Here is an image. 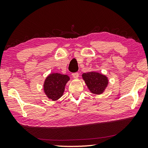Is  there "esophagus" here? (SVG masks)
Here are the masks:
<instances>
[{"label":"esophagus","instance_id":"esophagus-1","mask_svg":"<svg viewBox=\"0 0 148 148\" xmlns=\"http://www.w3.org/2000/svg\"><path fill=\"white\" fill-rule=\"evenodd\" d=\"M72 77H74V79H77V77H79V74L77 73V72H74V73H72Z\"/></svg>","mask_w":148,"mask_h":148}]
</instances>
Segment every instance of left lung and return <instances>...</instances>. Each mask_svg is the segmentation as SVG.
Masks as SVG:
<instances>
[{
    "label": "left lung",
    "instance_id": "8db88e82",
    "mask_svg": "<svg viewBox=\"0 0 148 148\" xmlns=\"http://www.w3.org/2000/svg\"><path fill=\"white\" fill-rule=\"evenodd\" d=\"M87 87L91 93L101 95L104 92L108 84V78L100 72L91 71L82 75Z\"/></svg>",
    "mask_w": 148,
    "mask_h": 148
}]
</instances>
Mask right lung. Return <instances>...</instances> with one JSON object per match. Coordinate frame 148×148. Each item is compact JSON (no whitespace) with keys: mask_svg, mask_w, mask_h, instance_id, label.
<instances>
[{"mask_svg":"<svg viewBox=\"0 0 148 148\" xmlns=\"http://www.w3.org/2000/svg\"><path fill=\"white\" fill-rule=\"evenodd\" d=\"M69 80L68 75L52 72L46 77L44 82L45 95L51 101H57L63 95L65 86Z\"/></svg>","mask_w":148,"mask_h":148,"instance_id":"add662e5","label":"right lung"}]
</instances>
